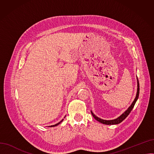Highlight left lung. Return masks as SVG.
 Here are the masks:
<instances>
[{"label":"left lung","instance_id":"8db88e82","mask_svg":"<svg viewBox=\"0 0 154 154\" xmlns=\"http://www.w3.org/2000/svg\"><path fill=\"white\" fill-rule=\"evenodd\" d=\"M137 80H138V79H137ZM139 80L137 81V95H136V97H135V99H134V102H132V103L131 104V106L128 107V109L124 113V114H122V115H121L119 117H118L117 119H114V120H103V119H101L99 117H97L96 116H95L93 112L91 111V114L92 115V116L94 117V119L95 120H97V121H99V122H101L102 124H106V125H115V124H120V122H122V121L128 116V114H130L131 112L132 111V109L134 108L135 104V102L137 100V99H138L139 98Z\"/></svg>","mask_w":154,"mask_h":154}]
</instances>
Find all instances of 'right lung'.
Listing matches in <instances>:
<instances>
[{"label": "right lung", "instance_id": "right-lung-1", "mask_svg": "<svg viewBox=\"0 0 154 154\" xmlns=\"http://www.w3.org/2000/svg\"><path fill=\"white\" fill-rule=\"evenodd\" d=\"M63 119H62V120L60 121V122H59V123H57V124H56L55 125H51V127H55V126H57V125H59V124H60V123H61V122H62V121H63Z\"/></svg>", "mask_w": 154, "mask_h": 154}]
</instances>
